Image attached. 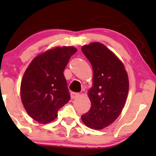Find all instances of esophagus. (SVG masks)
Instances as JSON below:
<instances>
[{
	"label": "esophagus",
	"mask_w": 156,
	"mask_h": 156,
	"mask_svg": "<svg viewBox=\"0 0 156 156\" xmlns=\"http://www.w3.org/2000/svg\"><path fill=\"white\" fill-rule=\"evenodd\" d=\"M80 94L79 93H76V92H72L71 93V98L72 99H75V98L78 97Z\"/></svg>",
	"instance_id": "34e87169"
}]
</instances>
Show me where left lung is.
I'll return each mask as SVG.
<instances>
[{
  "instance_id": "8db88e82",
  "label": "left lung",
  "mask_w": 156,
  "mask_h": 156,
  "mask_svg": "<svg viewBox=\"0 0 156 156\" xmlns=\"http://www.w3.org/2000/svg\"><path fill=\"white\" fill-rule=\"evenodd\" d=\"M81 49L93 69L92 87L87 93L91 108L81 119L87 127L101 130L122 112L129 93V76L122 61L104 44L94 42Z\"/></svg>"
}]
</instances>
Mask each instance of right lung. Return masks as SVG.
Instances as JSON below:
<instances>
[{
	"instance_id": "right-lung-1",
	"label": "right lung",
	"mask_w": 156,
	"mask_h": 156,
	"mask_svg": "<svg viewBox=\"0 0 156 156\" xmlns=\"http://www.w3.org/2000/svg\"><path fill=\"white\" fill-rule=\"evenodd\" d=\"M73 46L55 47L40 53L27 67L20 84V97L25 111L40 123L55 120L57 112L70 99L63 72Z\"/></svg>"
}]
</instances>
